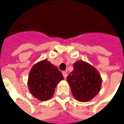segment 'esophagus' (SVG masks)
<instances>
[{
	"label": "esophagus",
	"mask_w": 124,
	"mask_h": 124,
	"mask_svg": "<svg viewBox=\"0 0 124 124\" xmlns=\"http://www.w3.org/2000/svg\"><path fill=\"white\" fill-rule=\"evenodd\" d=\"M62 75H63V77H64V78L65 79V78H67V72H65V71L62 72Z\"/></svg>",
	"instance_id": "obj_1"
}]
</instances>
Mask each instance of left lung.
Masks as SVG:
<instances>
[{
  "label": "left lung",
  "mask_w": 124,
  "mask_h": 124,
  "mask_svg": "<svg viewBox=\"0 0 124 124\" xmlns=\"http://www.w3.org/2000/svg\"><path fill=\"white\" fill-rule=\"evenodd\" d=\"M73 67V71L67 78L73 96L81 102L90 101L101 90L102 79L99 72L83 61L76 62Z\"/></svg>",
  "instance_id": "8db88e82"
}]
</instances>
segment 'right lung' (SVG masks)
<instances>
[{
	"label": "right lung",
	"mask_w": 124,
	"mask_h": 124,
	"mask_svg": "<svg viewBox=\"0 0 124 124\" xmlns=\"http://www.w3.org/2000/svg\"><path fill=\"white\" fill-rule=\"evenodd\" d=\"M64 79L58 68L46 60L39 62L31 68L28 80L29 89L39 101H47L54 93L57 85Z\"/></svg>",
	"instance_id": "right-lung-1"
}]
</instances>
